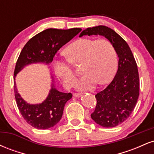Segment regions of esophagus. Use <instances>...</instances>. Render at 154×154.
<instances>
[{"label":"esophagus","mask_w":154,"mask_h":154,"mask_svg":"<svg viewBox=\"0 0 154 154\" xmlns=\"http://www.w3.org/2000/svg\"><path fill=\"white\" fill-rule=\"evenodd\" d=\"M73 96L75 97V98H79V97L82 96V95L79 94V93H74Z\"/></svg>","instance_id":"obj_1"}]
</instances>
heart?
I'll return each mask as SVG.
<instances>
[{
  "label": "heart",
  "mask_w": 154,
  "mask_h": 154,
  "mask_svg": "<svg viewBox=\"0 0 154 154\" xmlns=\"http://www.w3.org/2000/svg\"><path fill=\"white\" fill-rule=\"evenodd\" d=\"M64 53L71 63H83L82 73L84 75L76 84L79 91L91 90L96 83L102 85L110 82L117 70V53L114 45L106 39H79L70 44ZM53 66L55 74L63 86L72 88L75 74L69 62L56 59Z\"/></svg>",
  "instance_id": "b5f03b06"
}]
</instances>
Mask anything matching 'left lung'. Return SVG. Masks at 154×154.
I'll list each match as a JSON object with an SVG mask.
<instances>
[{"mask_svg": "<svg viewBox=\"0 0 154 154\" xmlns=\"http://www.w3.org/2000/svg\"><path fill=\"white\" fill-rule=\"evenodd\" d=\"M102 35L115 48L118 70L105 89L95 95L97 104L91 118L103 128H114L125 121L135 109L139 96L140 81L137 63L128 44L115 31L100 25L84 29L79 35Z\"/></svg>", "mask_w": 154, "mask_h": 154, "instance_id": "1", "label": "left lung"}]
</instances>
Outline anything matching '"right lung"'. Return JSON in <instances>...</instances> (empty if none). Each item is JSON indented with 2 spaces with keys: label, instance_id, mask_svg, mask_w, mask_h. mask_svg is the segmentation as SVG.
<instances>
[{
  "label": "right lung",
  "instance_id": "obj_1",
  "mask_svg": "<svg viewBox=\"0 0 154 154\" xmlns=\"http://www.w3.org/2000/svg\"><path fill=\"white\" fill-rule=\"evenodd\" d=\"M81 30V28L47 29L32 38L20 53L14 74L15 98L23 118L33 128L45 130L55 126L62 117L65 104L71 99L72 94L58 91L55 88L54 77L51 76V88L45 100L41 103H28L17 91L16 76L24 66L29 64L38 63L50 64L57 51Z\"/></svg>",
  "mask_w": 154,
  "mask_h": 154
}]
</instances>
